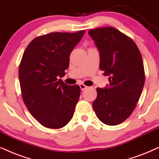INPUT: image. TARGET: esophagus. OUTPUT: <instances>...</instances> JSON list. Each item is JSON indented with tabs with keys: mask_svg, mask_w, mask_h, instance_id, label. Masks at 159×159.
Here are the masks:
<instances>
[{
	"mask_svg": "<svg viewBox=\"0 0 159 159\" xmlns=\"http://www.w3.org/2000/svg\"><path fill=\"white\" fill-rule=\"evenodd\" d=\"M79 86H80V88H81V90H84L87 88V86H86V85H84V84H80Z\"/></svg>",
	"mask_w": 159,
	"mask_h": 159,
	"instance_id": "34e87169",
	"label": "esophagus"
}]
</instances>
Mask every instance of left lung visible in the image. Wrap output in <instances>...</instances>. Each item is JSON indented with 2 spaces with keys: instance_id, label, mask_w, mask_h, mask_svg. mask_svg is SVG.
<instances>
[{
  "instance_id": "left-lung-1",
  "label": "left lung",
  "mask_w": 159,
  "mask_h": 159,
  "mask_svg": "<svg viewBox=\"0 0 159 159\" xmlns=\"http://www.w3.org/2000/svg\"><path fill=\"white\" fill-rule=\"evenodd\" d=\"M100 54V69L109 76V84L98 87L92 103L96 116L108 125H116L129 117L139 100L145 76L143 60L135 43L112 27L88 32Z\"/></svg>"
}]
</instances>
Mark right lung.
I'll return each mask as SVG.
<instances>
[{"label":"right lung","instance_id":"obj_1","mask_svg":"<svg viewBox=\"0 0 159 159\" xmlns=\"http://www.w3.org/2000/svg\"><path fill=\"white\" fill-rule=\"evenodd\" d=\"M84 33L40 36L24 51L19 67L22 98L31 115L46 128H61L73 118L81 89L58 78L65 75L70 53Z\"/></svg>","mask_w":159,"mask_h":159}]
</instances>
